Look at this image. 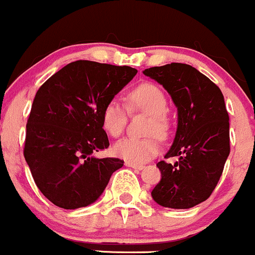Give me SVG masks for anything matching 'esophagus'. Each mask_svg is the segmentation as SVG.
Instances as JSON below:
<instances>
[{
    "label": "esophagus",
    "instance_id": "esophagus-1",
    "mask_svg": "<svg viewBox=\"0 0 255 255\" xmlns=\"http://www.w3.org/2000/svg\"><path fill=\"white\" fill-rule=\"evenodd\" d=\"M125 164H126V167H130V168H134V169L141 170L142 168H144L142 166H139V164H133V163H130V162H126Z\"/></svg>",
    "mask_w": 255,
    "mask_h": 255
}]
</instances>
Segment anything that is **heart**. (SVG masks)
Wrapping results in <instances>:
<instances>
[{
  "label": "heart",
  "mask_w": 255,
  "mask_h": 255,
  "mask_svg": "<svg viewBox=\"0 0 255 255\" xmlns=\"http://www.w3.org/2000/svg\"><path fill=\"white\" fill-rule=\"evenodd\" d=\"M133 108L142 110L152 116L147 133L164 136L168 132L169 122L166 116L167 99L161 88L153 83L145 82L136 86L128 94ZM127 123V110L120 100L111 99L106 103L102 113L103 128L109 135L117 138L125 130ZM161 145L156 136L149 138L122 139L114 145V153L133 164H141L158 155Z\"/></svg>",
  "instance_id": "b5f03b06"
}]
</instances>
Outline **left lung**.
<instances>
[{"instance_id":"1","label":"left lung","mask_w":255,"mask_h":255,"mask_svg":"<svg viewBox=\"0 0 255 255\" xmlns=\"http://www.w3.org/2000/svg\"><path fill=\"white\" fill-rule=\"evenodd\" d=\"M145 76L164 87L178 109L174 141L159 161L161 180L151 191L159 206L191 208L206 201L217 186L230 153V125L220 88L191 65L172 63L145 69Z\"/></svg>"}]
</instances>
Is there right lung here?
<instances>
[{
    "label": "right lung",
    "mask_w": 255,
    "mask_h": 255,
    "mask_svg": "<svg viewBox=\"0 0 255 255\" xmlns=\"http://www.w3.org/2000/svg\"><path fill=\"white\" fill-rule=\"evenodd\" d=\"M138 70L72 61L40 87L26 123L24 157L36 185L55 206L76 209L96 202L120 158H98L109 147L102 113Z\"/></svg>",
    "instance_id": "right-lung-1"
}]
</instances>
